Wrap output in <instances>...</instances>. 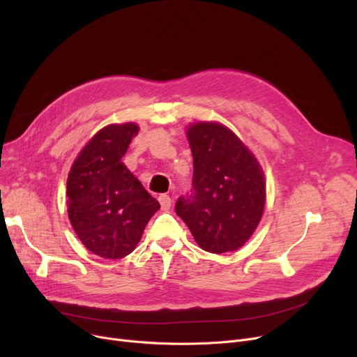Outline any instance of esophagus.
Returning <instances> with one entry per match:
<instances>
[{"mask_svg":"<svg viewBox=\"0 0 357 357\" xmlns=\"http://www.w3.org/2000/svg\"><path fill=\"white\" fill-rule=\"evenodd\" d=\"M158 199H159V202H160V208H162L163 211H166V210L171 208V205H172V199H171V197L166 195V194H160Z\"/></svg>","mask_w":357,"mask_h":357,"instance_id":"esophagus-1","label":"esophagus"}]
</instances>
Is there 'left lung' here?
<instances>
[{
    "mask_svg": "<svg viewBox=\"0 0 357 357\" xmlns=\"http://www.w3.org/2000/svg\"><path fill=\"white\" fill-rule=\"evenodd\" d=\"M186 136L194 158L192 190L179 197L175 211L205 252L237 250L264 214V171L250 150L220 123L191 124Z\"/></svg>",
    "mask_w": 357,
    "mask_h": 357,
    "instance_id": "left-lung-1",
    "label": "left lung"
}]
</instances>
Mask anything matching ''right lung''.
Segmentation results:
<instances>
[{
    "instance_id": "1",
    "label": "right lung",
    "mask_w": 357,
    "mask_h": 357,
    "mask_svg": "<svg viewBox=\"0 0 357 357\" xmlns=\"http://www.w3.org/2000/svg\"><path fill=\"white\" fill-rule=\"evenodd\" d=\"M139 133L135 123L109 124L81 150L68 176V215L82 245L104 259L133 252L160 208L121 162Z\"/></svg>"
}]
</instances>
